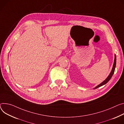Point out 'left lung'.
<instances>
[{"label":"left lung","instance_id":"1","mask_svg":"<svg viewBox=\"0 0 124 124\" xmlns=\"http://www.w3.org/2000/svg\"><path fill=\"white\" fill-rule=\"evenodd\" d=\"M116 55H115V58H114V64H113V67H112L111 72H110V74L109 75L108 77L106 78V79L103 82H102L101 84H100L99 85L96 86L95 87H94V89L97 88L99 87H100L101 86H102V85H105L106 83H107L109 82V81L111 79V78H112V76H113V74L114 73L115 69V67H116Z\"/></svg>","mask_w":124,"mask_h":124}]
</instances>
